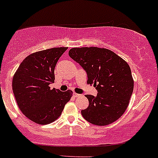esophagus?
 I'll return each instance as SVG.
<instances>
[{"label": "esophagus", "instance_id": "obj_1", "mask_svg": "<svg viewBox=\"0 0 158 158\" xmlns=\"http://www.w3.org/2000/svg\"><path fill=\"white\" fill-rule=\"evenodd\" d=\"M73 97H78V96H80L81 95L77 94V93H73Z\"/></svg>", "mask_w": 158, "mask_h": 158}]
</instances>
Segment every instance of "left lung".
Here are the masks:
<instances>
[{
    "mask_svg": "<svg viewBox=\"0 0 158 158\" xmlns=\"http://www.w3.org/2000/svg\"><path fill=\"white\" fill-rule=\"evenodd\" d=\"M69 55L85 71L87 83L93 84L98 93L96 96L85 95L89 105L81 111L84 118L97 126H105L120 118L134 89L129 65L104 48H72Z\"/></svg>",
    "mask_w": 158,
    "mask_h": 158,
    "instance_id": "8db88e82",
    "label": "left lung"
}]
</instances>
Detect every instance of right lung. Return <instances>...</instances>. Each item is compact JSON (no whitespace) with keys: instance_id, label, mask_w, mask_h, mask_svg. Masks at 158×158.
I'll return each mask as SVG.
<instances>
[{"instance_id":"right-lung-1","label":"right lung","mask_w":158,"mask_h":158,"mask_svg":"<svg viewBox=\"0 0 158 158\" xmlns=\"http://www.w3.org/2000/svg\"><path fill=\"white\" fill-rule=\"evenodd\" d=\"M67 47L33 53L25 58L12 78V91L25 116L39 124H48L61 115L73 92L51 89L54 68Z\"/></svg>"}]
</instances>
